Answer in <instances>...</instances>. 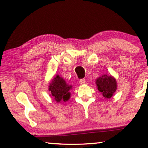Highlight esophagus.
<instances>
[{"label": "esophagus", "instance_id": "1", "mask_svg": "<svg viewBox=\"0 0 148 148\" xmlns=\"http://www.w3.org/2000/svg\"><path fill=\"white\" fill-rule=\"evenodd\" d=\"M86 79H81L79 80V84H82V85L86 84Z\"/></svg>", "mask_w": 148, "mask_h": 148}]
</instances>
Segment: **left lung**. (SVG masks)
I'll return each instance as SVG.
<instances>
[{
	"instance_id": "8db88e82",
	"label": "left lung",
	"mask_w": 148,
	"mask_h": 148,
	"mask_svg": "<svg viewBox=\"0 0 148 148\" xmlns=\"http://www.w3.org/2000/svg\"><path fill=\"white\" fill-rule=\"evenodd\" d=\"M97 89L106 99H110L117 89V82L112 76L103 75L96 79Z\"/></svg>"
}]
</instances>
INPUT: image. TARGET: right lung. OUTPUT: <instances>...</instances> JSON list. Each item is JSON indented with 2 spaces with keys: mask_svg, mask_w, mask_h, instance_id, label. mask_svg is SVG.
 <instances>
[{
  "mask_svg": "<svg viewBox=\"0 0 148 148\" xmlns=\"http://www.w3.org/2000/svg\"><path fill=\"white\" fill-rule=\"evenodd\" d=\"M49 84V90L56 102H66L70 99V90L72 89V86L67 84L65 80L59 75H57Z\"/></svg>",
  "mask_w": 148,
  "mask_h": 148,
  "instance_id": "obj_1",
  "label": "right lung"
}]
</instances>
